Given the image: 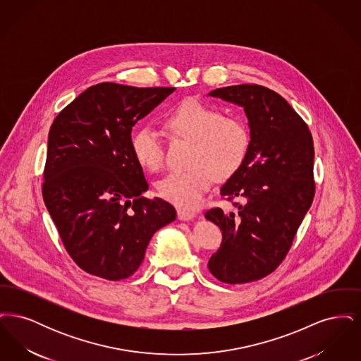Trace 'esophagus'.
Masks as SVG:
<instances>
[{
    "label": "esophagus",
    "instance_id": "34e87169",
    "mask_svg": "<svg viewBox=\"0 0 361 361\" xmlns=\"http://www.w3.org/2000/svg\"><path fill=\"white\" fill-rule=\"evenodd\" d=\"M177 218H178L180 221H190V219L195 218V214L188 212V211H184V209H178V211H177Z\"/></svg>",
    "mask_w": 361,
    "mask_h": 361
}]
</instances>
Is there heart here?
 <instances>
[{
	"label": "heart",
	"instance_id": "obj_1",
	"mask_svg": "<svg viewBox=\"0 0 361 361\" xmlns=\"http://www.w3.org/2000/svg\"><path fill=\"white\" fill-rule=\"evenodd\" d=\"M164 124L174 135L192 142L188 171L169 173L157 183L158 195L184 209L200 206L216 177L227 178L242 166L250 147V131L240 116L224 112L199 100L178 104ZM131 150L137 164L157 172L165 159L164 143L150 126L137 128L131 137Z\"/></svg>",
	"mask_w": 361,
	"mask_h": 361
}]
</instances>
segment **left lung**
<instances>
[{"label":"left lung","instance_id":"8db88e82","mask_svg":"<svg viewBox=\"0 0 361 361\" xmlns=\"http://www.w3.org/2000/svg\"><path fill=\"white\" fill-rule=\"evenodd\" d=\"M243 108L250 147L245 162L221 188L238 214L206 212L222 231L208 269L227 284L256 281L287 256L315 192L314 143L307 124L279 93L265 86H226L208 93Z\"/></svg>","mask_w":361,"mask_h":361}]
</instances>
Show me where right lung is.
Listing matches in <instances>:
<instances>
[{
  "instance_id": "obj_1",
  "label": "right lung",
  "mask_w": 361,
  "mask_h": 361,
  "mask_svg": "<svg viewBox=\"0 0 361 361\" xmlns=\"http://www.w3.org/2000/svg\"><path fill=\"white\" fill-rule=\"evenodd\" d=\"M176 87L102 82L55 118L43 200L70 257L87 274L121 280L140 267L153 234L176 219L149 189L131 150V131Z\"/></svg>"
}]
</instances>
